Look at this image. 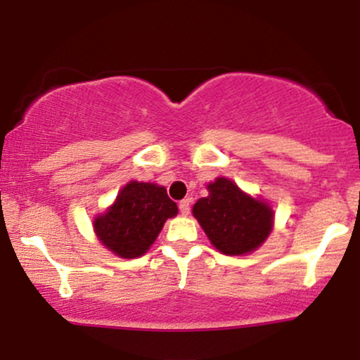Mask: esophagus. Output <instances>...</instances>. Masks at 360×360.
Instances as JSON below:
<instances>
[{
  "label": "esophagus",
  "instance_id": "1",
  "mask_svg": "<svg viewBox=\"0 0 360 360\" xmlns=\"http://www.w3.org/2000/svg\"><path fill=\"white\" fill-rule=\"evenodd\" d=\"M179 212L181 214H184V217H188L189 212H191V200H183L179 203Z\"/></svg>",
  "mask_w": 360,
  "mask_h": 360
}]
</instances>
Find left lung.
I'll use <instances>...</instances> for the list:
<instances>
[{"mask_svg":"<svg viewBox=\"0 0 360 360\" xmlns=\"http://www.w3.org/2000/svg\"><path fill=\"white\" fill-rule=\"evenodd\" d=\"M206 189L208 196L194 203L193 217L214 249L225 255L257 250L274 229L271 205L242 191L229 177H217Z\"/></svg>","mask_w":360,"mask_h":360,"instance_id":"1","label":"left lung"}]
</instances>
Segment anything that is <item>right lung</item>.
<instances>
[{"label": "right lung", "instance_id": "add662e5", "mask_svg": "<svg viewBox=\"0 0 360 360\" xmlns=\"http://www.w3.org/2000/svg\"><path fill=\"white\" fill-rule=\"evenodd\" d=\"M177 214V205L164 186L130 181L120 189L106 212L93 218L98 240L122 259L142 257L159 237L167 218Z\"/></svg>", "mask_w": 360, "mask_h": 360}]
</instances>
